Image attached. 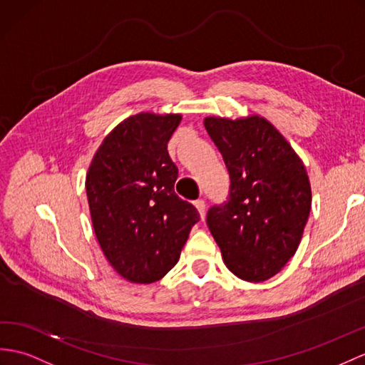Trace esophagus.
<instances>
[{"label":"esophagus","mask_w":365,"mask_h":365,"mask_svg":"<svg viewBox=\"0 0 365 365\" xmlns=\"http://www.w3.org/2000/svg\"><path fill=\"white\" fill-rule=\"evenodd\" d=\"M195 204V207H197L198 209V212H200V215H201V218L204 217V213H206V201H204V200H197V201H195L193 202Z\"/></svg>","instance_id":"34e87169"}]
</instances>
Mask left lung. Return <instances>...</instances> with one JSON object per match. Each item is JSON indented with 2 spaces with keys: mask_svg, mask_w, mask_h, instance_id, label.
I'll return each mask as SVG.
<instances>
[{
  "mask_svg": "<svg viewBox=\"0 0 365 365\" xmlns=\"http://www.w3.org/2000/svg\"><path fill=\"white\" fill-rule=\"evenodd\" d=\"M229 172L227 201L206 223L230 272L264 282L288 263L304 234L311 187L304 164L274 125L259 115L204 119Z\"/></svg>",
  "mask_w": 365,
  "mask_h": 365,
  "instance_id": "obj_1",
  "label": "left lung"
}]
</instances>
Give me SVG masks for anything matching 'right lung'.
Masks as SVG:
<instances>
[{
  "instance_id": "1",
  "label": "right lung",
  "mask_w": 365,
  "mask_h": 365,
  "mask_svg": "<svg viewBox=\"0 0 365 365\" xmlns=\"http://www.w3.org/2000/svg\"><path fill=\"white\" fill-rule=\"evenodd\" d=\"M180 122V114L131 115L105 138L86 175L97 242L130 282L163 279L200 221L197 207L175 193L178 167L167 144Z\"/></svg>"
}]
</instances>
